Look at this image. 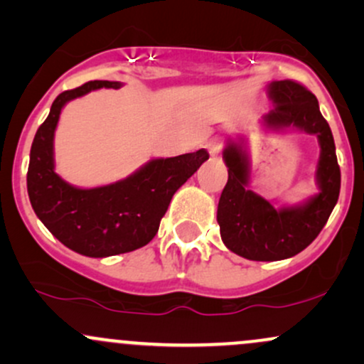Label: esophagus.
<instances>
[{
    "label": "esophagus",
    "mask_w": 364,
    "mask_h": 364,
    "mask_svg": "<svg viewBox=\"0 0 364 364\" xmlns=\"http://www.w3.org/2000/svg\"><path fill=\"white\" fill-rule=\"evenodd\" d=\"M220 149H223V140L217 139V136H215V139H212L207 144V150H208V154H210V156H219Z\"/></svg>",
    "instance_id": "1"
}]
</instances>
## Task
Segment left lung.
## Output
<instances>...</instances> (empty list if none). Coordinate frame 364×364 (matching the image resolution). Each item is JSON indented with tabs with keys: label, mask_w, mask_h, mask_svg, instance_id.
<instances>
[{
	"label": "left lung",
	"mask_w": 364,
	"mask_h": 364,
	"mask_svg": "<svg viewBox=\"0 0 364 364\" xmlns=\"http://www.w3.org/2000/svg\"><path fill=\"white\" fill-rule=\"evenodd\" d=\"M267 94L274 109L262 116V128L304 132L318 139L320 157L315 171L318 193L301 203L274 207L248 188L252 166L243 136L228 141L223 159L229 176L217 207V223L224 245L255 262L286 260L303 252L327 224L341 191L336 144L315 95L292 80L270 82Z\"/></svg>",
	"instance_id": "left-lung-1"
}]
</instances>
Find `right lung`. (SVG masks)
Returning <instances> with one entry per match:
<instances>
[{"mask_svg":"<svg viewBox=\"0 0 364 364\" xmlns=\"http://www.w3.org/2000/svg\"><path fill=\"white\" fill-rule=\"evenodd\" d=\"M121 82L94 80L54 99L31 149L27 191L32 208L66 248L92 258L128 253L157 235L171 198L208 159L205 149L176 157L152 159L111 185L78 188L54 171V132L61 109L97 89H119Z\"/></svg>","mask_w":364,"mask_h":364,"instance_id":"add662e5","label":"right lung"}]
</instances>
